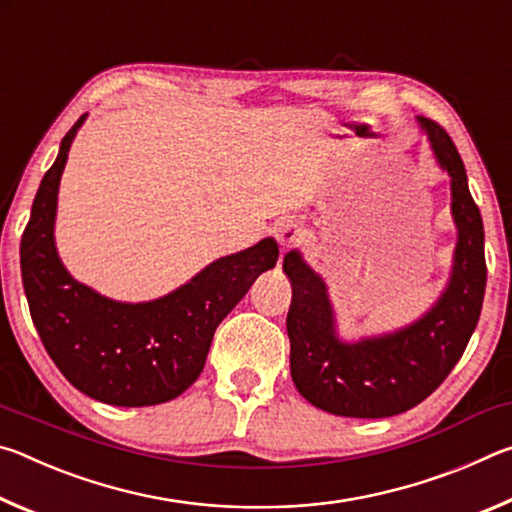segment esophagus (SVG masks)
Segmentation results:
<instances>
[{
    "mask_svg": "<svg viewBox=\"0 0 512 512\" xmlns=\"http://www.w3.org/2000/svg\"><path fill=\"white\" fill-rule=\"evenodd\" d=\"M275 237L280 241L282 248H289L293 244H298L302 237V228L300 223L293 219V216H284V219L275 225Z\"/></svg>",
    "mask_w": 512,
    "mask_h": 512,
    "instance_id": "1",
    "label": "esophagus"
}]
</instances>
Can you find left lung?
Returning <instances> with one entry per match:
<instances>
[{
	"label": "left lung",
	"instance_id": "obj_1",
	"mask_svg": "<svg viewBox=\"0 0 512 512\" xmlns=\"http://www.w3.org/2000/svg\"><path fill=\"white\" fill-rule=\"evenodd\" d=\"M449 176L456 248L445 289L424 314L395 332L345 341L327 284L300 250L284 255L293 298L287 314L291 377L309 404L343 418H391L418 406L463 357L485 293L483 221L461 155L443 128L415 117Z\"/></svg>",
	"mask_w": 512,
	"mask_h": 512
}]
</instances>
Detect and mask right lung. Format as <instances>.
Segmentation results:
<instances>
[{
  "label": "right lung",
  "mask_w": 512,
  "mask_h": 512,
  "mask_svg": "<svg viewBox=\"0 0 512 512\" xmlns=\"http://www.w3.org/2000/svg\"><path fill=\"white\" fill-rule=\"evenodd\" d=\"M88 112L69 128L33 198L20 246L33 325L74 388L112 406H153L185 393L203 372L221 320L273 268V237L219 257L171 293L146 302L101 296L74 280L56 250L58 187L67 153Z\"/></svg>",
  "instance_id": "1"
}]
</instances>
